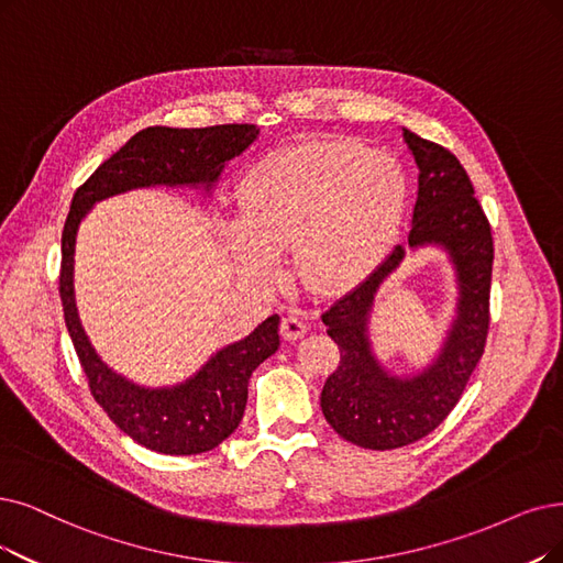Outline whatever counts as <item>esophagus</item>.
<instances>
[{
  "label": "esophagus",
  "instance_id": "obj_1",
  "mask_svg": "<svg viewBox=\"0 0 563 563\" xmlns=\"http://www.w3.org/2000/svg\"><path fill=\"white\" fill-rule=\"evenodd\" d=\"M307 332V323L298 317H284L282 319V334L286 336L288 342H296Z\"/></svg>",
  "mask_w": 563,
  "mask_h": 563
}]
</instances>
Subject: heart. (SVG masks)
Returning a JSON list of instances; mask_svg holds the SVG:
<instances>
[{
	"mask_svg": "<svg viewBox=\"0 0 563 563\" xmlns=\"http://www.w3.org/2000/svg\"><path fill=\"white\" fill-rule=\"evenodd\" d=\"M238 203L223 240L244 275L275 279L277 254L294 246L309 286L349 288L390 252L407 212V175L365 143L305 141L246 170Z\"/></svg>",
	"mask_w": 563,
	"mask_h": 563,
	"instance_id": "1",
	"label": "heart"
}]
</instances>
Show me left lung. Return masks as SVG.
I'll use <instances>...</instances> for the list:
<instances>
[{
  "label": "left lung",
  "instance_id": "left-lung-1",
  "mask_svg": "<svg viewBox=\"0 0 563 563\" xmlns=\"http://www.w3.org/2000/svg\"><path fill=\"white\" fill-rule=\"evenodd\" d=\"M404 141L420 170L409 246L441 244L451 254L460 302L453 330L434 365L413 378L384 372L367 340L376 288L401 263V246H395L363 284L321 317L340 346V365L321 393L323 416L336 434L369 451H393L437 430L460 401L483 357L489 330L494 242L474 185L451 150L409 129H404Z\"/></svg>",
  "mask_w": 563,
  "mask_h": 563
}]
</instances>
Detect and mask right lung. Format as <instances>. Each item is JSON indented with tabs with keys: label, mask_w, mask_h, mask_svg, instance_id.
<instances>
[{
	"label": "right lung",
	"mask_w": 563,
	"mask_h": 563,
	"mask_svg": "<svg viewBox=\"0 0 563 563\" xmlns=\"http://www.w3.org/2000/svg\"><path fill=\"white\" fill-rule=\"evenodd\" d=\"M256 136V124H217L206 129L147 126L76 189L64 223L59 296L89 393L126 437L154 453H208L238 430L252 372L279 349V317L275 313L242 342L221 349L185 384L162 390L133 386L101 363L80 325L74 298L78 223L97 200L136 187L206 185L210 189L223 164L242 154Z\"/></svg>",
	"instance_id": "obj_1"
}]
</instances>
